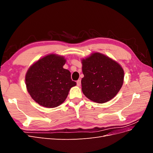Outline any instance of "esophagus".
<instances>
[{"instance_id": "esophagus-1", "label": "esophagus", "mask_w": 153, "mask_h": 153, "mask_svg": "<svg viewBox=\"0 0 153 153\" xmlns=\"http://www.w3.org/2000/svg\"><path fill=\"white\" fill-rule=\"evenodd\" d=\"M76 84H77V86H80V85H81V80L80 79L77 80Z\"/></svg>"}]
</instances>
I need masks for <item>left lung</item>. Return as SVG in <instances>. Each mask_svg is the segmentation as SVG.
<instances>
[{
	"label": "left lung",
	"instance_id": "left-lung-1",
	"mask_svg": "<svg viewBox=\"0 0 153 153\" xmlns=\"http://www.w3.org/2000/svg\"><path fill=\"white\" fill-rule=\"evenodd\" d=\"M82 91L88 99L104 103L116 96L124 82V70L119 64L98 52L82 59Z\"/></svg>",
	"mask_w": 153,
	"mask_h": 153
}]
</instances>
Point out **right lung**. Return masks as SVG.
<instances>
[{
	"label": "right lung",
	"instance_id": "right-lung-1",
	"mask_svg": "<svg viewBox=\"0 0 153 153\" xmlns=\"http://www.w3.org/2000/svg\"><path fill=\"white\" fill-rule=\"evenodd\" d=\"M64 57L49 54L29 68L25 75L27 91L36 103L47 108H55L66 100L71 88L76 85L71 73L64 69Z\"/></svg>",
	"mask_w": 153,
	"mask_h": 153
}]
</instances>
